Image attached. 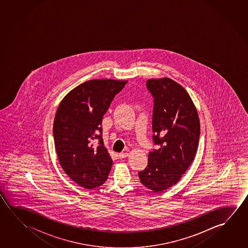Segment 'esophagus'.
Wrapping results in <instances>:
<instances>
[{"label": "esophagus", "mask_w": 248, "mask_h": 248, "mask_svg": "<svg viewBox=\"0 0 248 248\" xmlns=\"http://www.w3.org/2000/svg\"><path fill=\"white\" fill-rule=\"evenodd\" d=\"M129 155V153H127V152H122V153H120V154L118 155V156H119V158L124 159L125 158Z\"/></svg>", "instance_id": "esophagus-1"}]
</instances>
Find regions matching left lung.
<instances>
[{
	"label": "left lung",
	"mask_w": 248,
	"mask_h": 248,
	"mask_svg": "<svg viewBox=\"0 0 248 248\" xmlns=\"http://www.w3.org/2000/svg\"><path fill=\"white\" fill-rule=\"evenodd\" d=\"M154 97L153 141L160 149L149 153L148 166L138 173L142 185L154 192L174 186L195 159L199 143V116L182 85L170 78H150Z\"/></svg>",
	"instance_id": "1"
}]
</instances>
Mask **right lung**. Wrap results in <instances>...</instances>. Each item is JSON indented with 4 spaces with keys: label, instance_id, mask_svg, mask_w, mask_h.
<instances>
[{
    "label": "right lung",
    "instance_id": "add662e5",
    "mask_svg": "<svg viewBox=\"0 0 248 248\" xmlns=\"http://www.w3.org/2000/svg\"><path fill=\"white\" fill-rule=\"evenodd\" d=\"M127 80L91 79L70 91L61 100L53 122L58 159L74 183L91 189L105 183L112 159L102 138V120ZM98 139L100 144L94 147Z\"/></svg>",
    "mask_w": 248,
    "mask_h": 248
}]
</instances>
